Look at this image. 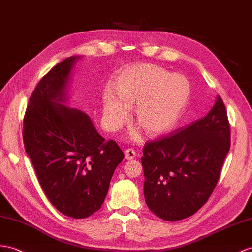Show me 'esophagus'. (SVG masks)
<instances>
[{"instance_id":"obj_1","label":"esophagus","mask_w":252,"mask_h":252,"mask_svg":"<svg viewBox=\"0 0 252 252\" xmlns=\"http://www.w3.org/2000/svg\"><path fill=\"white\" fill-rule=\"evenodd\" d=\"M135 157H136V152H135L133 149H127L125 151V158L130 160V159H133L135 158Z\"/></svg>"}]
</instances>
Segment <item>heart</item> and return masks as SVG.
<instances>
[{
    "instance_id": "b5f03b06",
    "label": "heart",
    "mask_w": 252,
    "mask_h": 252,
    "mask_svg": "<svg viewBox=\"0 0 252 252\" xmlns=\"http://www.w3.org/2000/svg\"><path fill=\"white\" fill-rule=\"evenodd\" d=\"M113 90L103 94V120L111 132L118 131L134 107V119L149 136H159L176 125L190 96V84L183 74L169 73L151 63L131 64L119 71ZM139 131L131 134L139 138Z\"/></svg>"
}]
</instances>
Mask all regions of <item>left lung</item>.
<instances>
[{"instance_id":"8db88e82","label":"left lung","mask_w":252,"mask_h":252,"mask_svg":"<svg viewBox=\"0 0 252 252\" xmlns=\"http://www.w3.org/2000/svg\"><path fill=\"white\" fill-rule=\"evenodd\" d=\"M230 149V125L221 98L181 130L144 147V195L150 211L167 221L189 217L208 201Z\"/></svg>"}]
</instances>
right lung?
Listing matches in <instances>:
<instances>
[{
  "label": "right lung",
  "instance_id": "obj_1",
  "mask_svg": "<svg viewBox=\"0 0 252 252\" xmlns=\"http://www.w3.org/2000/svg\"><path fill=\"white\" fill-rule=\"evenodd\" d=\"M80 59L68 57L42 77L23 121L25 151L44 193L75 219L99 211L125 158L114 140L104 141L86 113L67 106L71 70Z\"/></svg>",
  "mask_w": 252,
  "mask_h": 252
}]
</instances>
